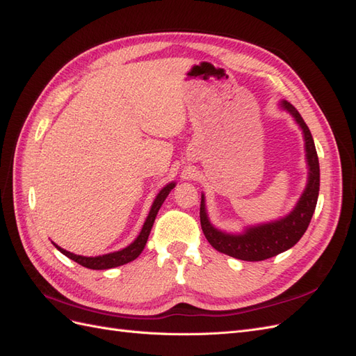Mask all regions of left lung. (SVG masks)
Wrapping results in <instances>:
<instances>
[{
  "mask_svg": "<svg viewBox=\"0 0 356 356\" xmlns=\"http://www.w3.org/2000/svg\"><path fill=\"white\" fill-rule=\"evenodd\" d=\"M280 106L296 120V124L302 129L303 140H305L308 178L305 190H303L293 210L278 220L259 223L255 227L252 225V227H246L243 232L232 234L218 229L210 222L205 208V196H201L199 216H201V227L208 243L219 252L237 259H243V261H263V259L272 258L293 248L305 234L317 205L320 168L313 136H311L305 120L302 119L299 111L290 102L281 101Z\"/></svg>",
  "mask_w": 356,
  "mask_h": 356,
  "instance_id": "8db88e82",
  "label": "left lung"
}]
</instances>
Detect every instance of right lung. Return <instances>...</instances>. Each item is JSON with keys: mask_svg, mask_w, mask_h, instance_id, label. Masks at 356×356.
<instances>
[{"mask_svg": "<svg viewBox=\"0 0 356 356\" xmlns=\"http://www.w3.org/2000/svg\"><path fill=\"white\" fill-rule=\"evenodd\" d=\"M175 187V183H169L168 186H164L159 195L155 196L154 202H152V207L149 210V214L148 218H146L143 227H142V231L140 234H138L137 238L133 241L131 245H128L127 248L120 249V250H116V252H110V254H106V255H98V257H83V255H75L72 252H69V250H65L60 246H57L54 243V246L62 252L63 255H66L67 258L74 259L75 263L81 264L83 267H88V268H93V270H106V268H113V267H118V266H122V264H127L129 261H133V259H136L138 255L142 254V250L145 249V245L146 241H148V237H149V232L152 229V225H154V220L155 218H157V213L160 210V207L163 205L164 199L168 197V195L170 193V190Z\"/></svg>", "mask_w": 356, "mask_h": 356, "instance_id": "right-lung-1", "label": "right lung"}]
</instances>
